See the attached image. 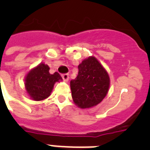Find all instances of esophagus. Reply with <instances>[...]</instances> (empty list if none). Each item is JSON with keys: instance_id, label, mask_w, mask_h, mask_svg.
Returning a JSON list of instances; mask_svg holds the SVG:
<instances>
[{"instance_id": "34e87169", "label": "esophagus", "mask_w": 150, "mask_h": 150, "mask_svg": "<svg viewBox=\"0 0 150 150\" xmlns=\"http://www.w3.org/2000/svg\"><path fill=\"white\" fill-rule=\"evenodd\" d=\"M61 76H62L64 81H68V79H69V75L68 74H62Z\"/></svg>"}]
</instances>
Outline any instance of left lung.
<instances>
[{
	"instance_id": "1",
	"label": "left lung",
	"mask_w": 150,
	"mask_h": 150,
	"mask_svg": "<svg viewBox=\"0 0 150 150\" xmlns=\"http://www.w3.org/2000/svg\"><path fill=\"white\" fill-rule=\"evenodd\" d=\"M77 77L70 82L71 96L78 107L86 109L99 104L107 96L110 87L108 73L96 57L82 61Z\"/></svg>"
}]
</instances>
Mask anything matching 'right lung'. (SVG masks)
<instances>
[{"mask_svg":"<svg viewBox=\"0 0 150 150\" xmlns=\"http://www.w3.org/2000/svg\"><path fill=\"white\" fill-rule=\"evenodd\" d=\"M47 64L41 63L29 71L25 79V86L30 98L40 101L50 96L56 82H60L62 78L59 73L49 72Z\"/></svg>","mask_w":150,"mask_h":150,"instance_id":"obj_1","label":"right lung"}]
</instances>
